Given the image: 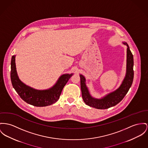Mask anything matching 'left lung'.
I'll use <instances>...</instances> for the list:
<instances>
[{"label":"left lung","mask_w":148,"mask_h":148,"mask_svg":"<svg viewBox=\"0 0 148 148\" xmlns=\"http://www.w3.org/2000/svg\"><path fill=\"white\" fill-rule=\"evenodd\" d=\"M123 44L127 47L126 73L121 86L117 90L109 93L102 98H94L91 96L89 92L88 88L86 85L85 77L82 75H79L82 97L86 105L99 109H108L117 105L127 93L132 85L134 79V58L127 43L123 42Z\"/></svg>","instance_id":"1"}]
</instances>
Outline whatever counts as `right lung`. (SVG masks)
Wrapping results in <instances>:
<instances>
[{
  "instance_id": "add662e5",
  "label": "right lung",
  "mask_w": 148,
  "mask_h": 148,
  "mask_svg": "<svg viewBox=\"0 0 148 148\" xmlns=\"http://www.w3.org/2000/svg\"><path fill=\"white\" fill-rule=\"evenodd\" d=\"M16 56L11 59L10 79L12 86L21 98L27 103L35 107H46L55 103L59 99L62 91L73 73L64 74L56 84L47 90H36L25 85L20 80L16 67Z\"/></svg>"
}]
</instances>
